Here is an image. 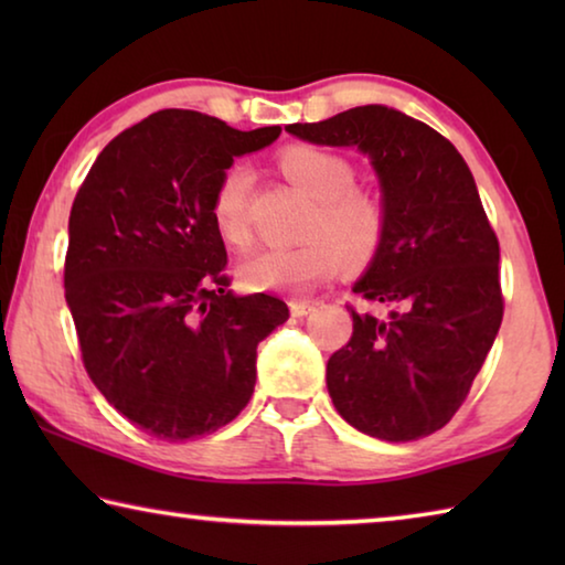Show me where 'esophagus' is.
<instances>
[{"label": "esophagus", "instance_id": "esophagus-1", "mask_svg": "<svg viewBox=\"0 0 565 565\" xmlns=\"http://www.w3.org/2000/svg\"><path fill=\"white\" fill-rule=\"evenodd\" d=\"M291 313H294V317H309V313L313 311V309H317V303H313V301H301V299H294L291 303Z\"/></svg>", "mask_w": 565, "mask_h": 565}]
</instances>
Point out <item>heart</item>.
<instances>
[{"label":"heart","instance_id":"heart-1","mask_svg":"<svg viewBox=\"0 0 565 565\" xmlns=\"http://www.w3.org/2000/svg\"><path fill=\"white\" fill-rule=\"evenodd\" d=\"M279 167L296 186L319 202L309 234L311 242L262 248L238 264V276L248 291H306L331 279L341 266V254L351 264L374 259L386 232V212L379 196L356 184V169L339 151L296 145L279 154ZM254 171L232 164L218 174L209 214L218 236L232 246L252 244L248 199Z\"/></svg>","mask_w":565,"mask_h":565}]
</instances>
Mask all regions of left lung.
Instances as JSON below:
<instances>
[{
  "mask_svg": "<svg viewBox=\"0 0 565 565\" xmlns=\"http://www.w3.org/2000/svg\"><path fill=\"white\" fill-rule=\"evenodd\" d=\"M286 131L359 147L384 194V242L353 294L388 317L349 306L353 333L327 363L333 406L381 441L434 434L461 408L503 319L499 238L471 169L436 129L381 104Z\"/></svg>",
  "mask_w": 565,
  "mask_h": 565,
  "instance_id": "left-lung-1",
  "label": "left lung"
}]
</instances>
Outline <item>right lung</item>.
<instances>
[{
    "mask_svg": "<svg viewBox=\"0 0 565 565\" xmlns=\"http://www.w3.org/2000/svg\"><path fill=\"white\" fill-rule=\"evenodd\" d=\"M279 134L161 109L114 137L74 196L64 294L84 369L161 441L214 434L242 414L256 347L289 319L276 296L228 291L226 246L209 214L234 157Z\"/></svg>",
    "mask_w": 565,
    "mask_h": 565,
    "instance_id": "1",
    "label": "right lung"
}]
</instances>
